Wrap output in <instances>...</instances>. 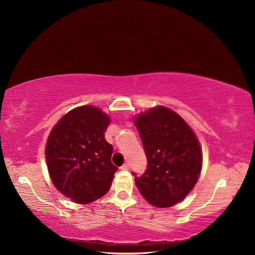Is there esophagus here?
<instances>
[{
  "mask_svg": "<svg viewBox=\"0 0 255 255\" xmlns=\"http://www.w3.org/2000/svg\"><path fill=\"white\" fill-rule=\"evenodd\" d=\"M128 168H129L128 164H123V165L121 166V169H122V170H128Z\"/></svg>",
  "mask_w": 255,
  "mask_h": 255,
  "instance_id": "esophagus-1",
  "label": "esophagus"
}]
</instances>
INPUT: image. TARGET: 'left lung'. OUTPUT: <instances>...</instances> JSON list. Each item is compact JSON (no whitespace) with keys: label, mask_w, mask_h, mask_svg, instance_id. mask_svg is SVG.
Listing matches in <instances>:
<instances>
[{"label":"left lung","mask_w":255,"mask_h":255,"mask_svg":"<svg viewBox=\"0 0 255 255\" xmlns=\"http://www.w3.org/2000/svg\"><path fill=\"white\" fill-rule=\"evenodd\" d=\"M148 158V169L135 184L145 201L170 207L188 196L202 170V149L181 116L163 105L134 116Z\"/></svg>","instance_id":"obj_1"}]
</instances>
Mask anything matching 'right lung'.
Instances as JSON below:
<instances>
[{
    "mask_svg": "<svg viewBox=\"0 0 255 255\" xmlns=\"http://www.w3.org/2000/svg\"><path fill=\"white\" fill-rule=\"evenodd\" d=\"M110 122L99 107L83 105L64 115L49 134L44 154L52 183L75 203L94 202L112 186L117 167L104 137Z\"/></svg>",
    "mask_w": 255,
    "mask_h": 255,
    "instance_id": "right-lung-1",
    "label": "right lung"
}]
</instances>
